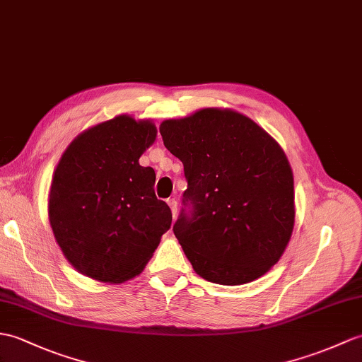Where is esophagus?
<instances>
[{
    "mask_svg": "<svg viewBox=\"0 0 362 362\" xmlns=\"http://www.w3.org/2000/svg\"><path fill=\"white\" fill-rule=\"evenodd\" d=\"M168 205H170V208H171L173 217L177 216V200H175V199H170V200H168Z\"/></svg>",
    "mask_w": 362,
    "mask_h": 362,
    "instance_id": "1",
    "label": "esophagus"
}]
</instances>
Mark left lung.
Returning a JSON list of instances; mask_svg holds the SVG:
<instances>
[{"mask_svg":"<svg viewBox=\"0 0 362 362\" xmlns=\"http://www.w3.org/2000/svg\"><path fill=\"white\" fill-rule=\"evenodd\" d=\"M166 149L183 163L188 188L173 230L194 272L221 285L264 276L295 226L290 163L270 134L231 109L205 107L165 120Z\"/></svg>","mask_w":362,"mask_h":362,"instance_id":"left-lung-1","label":"left lung"}]
</instances>
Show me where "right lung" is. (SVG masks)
I'll return each instance as SVG.
<instances>
[{"label":"right lung","instance_id":"right-lung-1","mask_svg":"<svg viewBox=\"0 0 362 362\" xmlns=\"http://www.w3.org/2000/svg\"><path fill=\"white\" fill-rule=\"evenodd\" d=\"M151 120L117 115L66 148L49 192V222L71 265L92 279L122 284L141 273L173 214L154 192L156 173L140 156L153 145Z\"/></svg>","mask_w":362,"mask_h":362}]
</instances>
